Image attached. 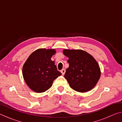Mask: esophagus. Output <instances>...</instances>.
<instances>
[{
  "mask_svg": "<svg viewBox=\"0 0 122 122\" xmlns=\"http://www.w3.org/2000/svg\"><path fill=\"white\" fill-rule=\"evenodd\" d=\"M65 72H66V71H65V69H62L61 71V73H62V75H65Z\"/></svg>",
  "mask_w": 122,
  "mask_h": 122,
  "instance_id": "obj_1",
  "label": "esophagus"
}]
</instances>
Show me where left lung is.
Listing matches in <instances>:
<instances>
[{
  "label": "left lung",
  "mask_w": 122,
  "mask_h": 122,
  "mask_svg": "<svg viewBox=\"0 0 122 122\" xmlns=\"http://www.w3.org/2000/svg\"><path fill=\"white\" fill-rule=\"evenodd\" d=\"M63 53L68 57L69 67L64 76L70 86L80 92L94 88L100 78L101 70L94 57L81 49H65Z\"/></svg>",
  "instance_id": "1"
}]
</instances>
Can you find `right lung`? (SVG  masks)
<instances>
[{"instance_id":"right-lung-1","label":"right lung","mask_w":122,"mask_h":122,"mask_svg":"<svg viewBox=\"0 0 122 122\" xmlns=\"http://www.w3.org/2000/svg\"><path fill=\"white\" fill-rule=\"evenodd\" d=\"M56 53L54 49L39 48L33 51L22 67V75L27 85L36 92L49 89L55 79L61 75L51 57Z\"/></svg>"}]
</instances>
